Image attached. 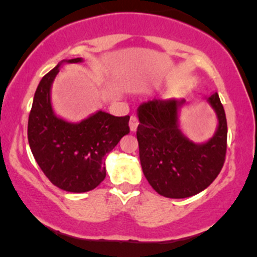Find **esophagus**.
<instances>
[{
    "label": "esophagus",
    "mask_w": 257,
    "mask_h": 257,
    "mask_svg": "<svg viewBox=\"0 0 257 257\" xmlns=\"http://www.w3.org/2000/svg\"><path fill=\"white\" fill-rule=\"evenodd\" d=\"M138 118L136 115H132L131 119H129V128H131V132H136L137 128H138Z\"/></svg>",
    "instance_id": "obj_1"
}]
</instances>
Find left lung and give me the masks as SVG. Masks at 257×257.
I'll return each mask as SVG.
<instances>
[{
  "instance_id": "left-lung-1",
  "label": "left lung",
  "mask_w": 257,
  "mask_h": 257,
  "mask_svg": "<svg viewBox=\"0 0 257 257\" xmlns=\"http://www.w3.org/2000/svg\"><path fill=\"white\" fill-rule=\"evenodd\" d=\"M216 114L214 136L194 143L180 128L184 98L154 99L139 105L137 139L139 158L148 183L160 195L189 198L206 189L216 179L225 162L227 123L217 93L204 97Z\"/></svg>"
}]
</instances>
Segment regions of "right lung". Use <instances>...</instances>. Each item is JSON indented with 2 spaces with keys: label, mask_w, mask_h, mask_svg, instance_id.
<instances>
[{
  "label": "right lung",
  "mask_w": 257,
  "mask_h": 257,
  "mask_svg": "<svg viewBox=\"0 0 257 257\" xmlns=\"http://www.w3.org/2000/svg\"><path fill=\"white\" fill-rule=\"evenodd\" d=\"M63 59L38 84L28 118V143L42 172L53 185L69 193H85L105 178L104 157L129 133V115L114 116L97 110L80 121L66 120L52 107V84Z\"/></svg>",
  "instance_id": "obj_1"
}]
</instances>
